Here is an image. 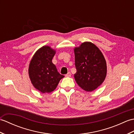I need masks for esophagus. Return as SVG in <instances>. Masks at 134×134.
<instances>
[{"label":"esophagus","instance_id":"1","mask_svg":"<svg viewBox=\"0 0 134 134\" xmlns=\"http://www.w3.org/2000/svg\"><path fill=\"white\" fill-rule=\"evenodd\" d=\"M71 72H68L66 75H65V76H66V77H70L71 76Z\"/></svg>","mask_w":134,"mask_h":134}]
</instances>
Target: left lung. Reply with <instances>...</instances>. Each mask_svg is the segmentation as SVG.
I'll list each match as a JSON object with an SVG mask.
<instances>
[{"label": "left lung", "mask_w": 134, "mask_h": 134, "mask_svg": "<svg viewBox=\"0 0 134 134\" xmlns=\"http://www.w3.org/2000/svg\"><path fill=\"white\" fill-rule=\"evenodd\" d=\"M75 81L86 92H92L102 83L107 73L103 54L95 44L86 41L75 47Z\"/></svg>", "instance_id": "left-lung-1"}]
</instances>
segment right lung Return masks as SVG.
<instances>
[{
  "instance_id": "1",
  "label": "right lung",
  "mask_w": 134,
  "mask_h": 134,
  "mask_svg": "<svg viewBox=\"0 0 134 134\" xmlns=\"http://www.w3.org/2000/svg\"><path fill=\"white\" fill-rule=\"evenodd\" d=\"M56 50L49 46L36 51L29 65L28 73L33 86L42 93L53 92L64 75L60 74L52 60Z\"/></svg>"
}]
</instances>
